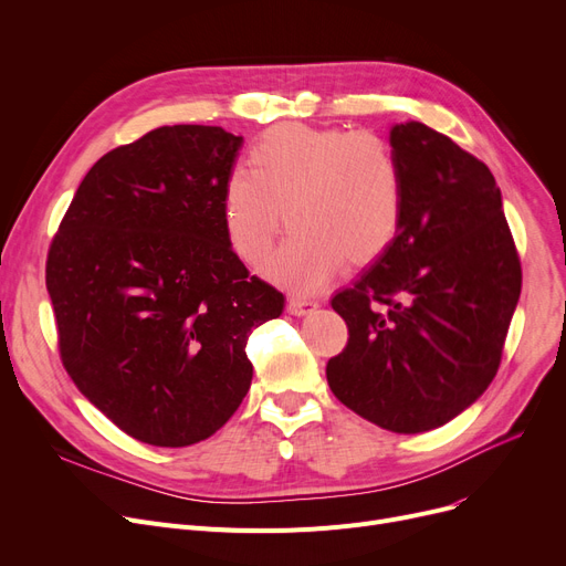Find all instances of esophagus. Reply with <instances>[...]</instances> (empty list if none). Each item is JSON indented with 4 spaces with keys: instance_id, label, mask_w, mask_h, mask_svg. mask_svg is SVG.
I'll use <instances>...</instances> for the list:
<instances>
[{
    "instance_id": "1",
    "label": "esophagus",
    "mask_w": 566,
    "mask_h": 566,
    "mask_svg": "<svg viewBox=\"0 0 566 566\" xmlns=\"http://www.w3.org/2000/svg\"><path fill=\"white\" fill-rule=\"evenodd\" d=\"M286 307H289V312L295 314V316H305V314H310L312 310H316L318 303H316V301H310V298H291Z\"/></svg>"
}]
</instances>
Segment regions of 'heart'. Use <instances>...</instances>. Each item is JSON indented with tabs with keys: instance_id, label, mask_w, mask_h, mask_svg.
Instances as JSON below:
<instances>
[{
	"instance_id": "1",
	"label": "heart",
	"mask_w": 566,
	"mask_h": 566,
	"mask_svg": "<svg viewBox=\"0 0 566 566\" xmlns=\"http://www.w3.org/2000/svg\"><path fill=\"white\" fill-rule=\"evenodd\" d=\"M403 201V171L382 135L280 124L250 148V169L227 176L222 218L233 252L256 265L273 250L286 216L295 231L265 273L314 291L342 261L367 265L388 252Z\"/></svg>"
}]
</instances>
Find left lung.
Segmentation results:
<instances>
[{
	"label": "left lung",
	"mask_w": 566,
	"mask_h": 566,
	"mask_svg": "<svg viewBox=\"0 0 566 566\" xmlns=\"http://www.w3.org/2000/svg\"><path fill=\"white\" fill-rule=\"evenodd\" d=\"M406 186L392 248L339 291L348 342L328 360L360 418L422 433L478 401L497 374L521 295V259L491 169L420 122L390 133Z\"/></svg>",
	"instance_id": "left-lung-1"
}]
</instances>
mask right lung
I'll return each instance as SVG.
<instances>
[{"label": "right lung", "mask_w": 566, "mask_h": 566, "mask_svg": "<svg viewBox=\"0 0 566 566\" xmlns=\"http://www.w3.org/2000/svg\"><path fill=\"white\" fill-rule=\"evenodd\" d=\"M243 137L163 126L105 154L45 261L59 358L130 438L186 448L213 436L252 382L248 339L284 293L250 275L222 218Z\"/></svg>", "instance_id": "1"}]
</instances>
